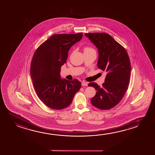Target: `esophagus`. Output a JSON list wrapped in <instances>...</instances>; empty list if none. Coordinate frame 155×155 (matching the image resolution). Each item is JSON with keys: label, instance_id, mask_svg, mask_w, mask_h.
<instances>
[{"label": "esophagus", "instance_id": "1", "mask_svg": "<svg viewBox=\"0 0 155 155\" xmlns=\"http://www.w3.org/2000/svg\"><path fill=\"white\" fill-rule=\"evenodd\" d=\"M81 85L82 86H87V83H86V82H84V81H83L82 83H81Z\"/></svg>", "mask_w": 155, "mask_h": 155}]
</instances>
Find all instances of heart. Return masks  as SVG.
<instances>
[{"instance_id": "1", "label": "heart", "mask_w": 155, "mask_h": 155, "mask_svg": "<svg viewBox=\"0 0 155 155\" xmlns=\"http://www.w3.org/2000/svg\"><path fill=\"white\" fill-rule=\"evenodd\" d=\"M93 50V49L91 48H90V47H87V46H86V47H85V48H84V51H89V50Z\"/></svg>"}]
</instances>
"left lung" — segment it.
<instances>
[{
	"instance_id": "obj_1",
	"label": "left lung",
	"mask_w": 155,
	"mask_h": 155,
	"mask_svg": "<svg viewBox=\"0 0 155 155\" xmlns=\"http://www.w3.org/2000/svg\"><path fill=\"white\" fill-rule=\"evenodd\" d=\"M98 48V68L107 72L102 86L90 83L96 90L91 99L94 107L101 110H109L122 100L129 84L131 64L124 48L106 33H85Z\"/></svg>"
}]
</instances>
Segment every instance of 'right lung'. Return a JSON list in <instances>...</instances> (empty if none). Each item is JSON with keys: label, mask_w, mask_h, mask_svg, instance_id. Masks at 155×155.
Here are the masks:
<instances>
[{"label": "right lung", "mask_w": 155, "mask_h": 155, "mask_svg": "<svg viewBox=\"0 0 155 155\" xmlns=\"http://www.w3.org/2000/svg\"><path fill=\"white\" fill-rule=\"evenodd\" d=\"M83 33L56 34L37 48L31 63V77L39 98L48 107L61 110L69 106L81 87V83L62 79L61 69L66 62L71 46Z\"/></svg>", "instance_id": "add662e5"}]
</instances>
